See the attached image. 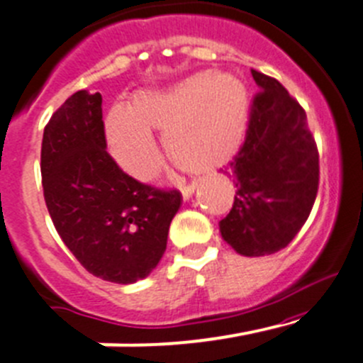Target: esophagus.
<instances>
[{
    "label": "esophagus",
    "mask_w": 363,
    "mask_h": 363,
    "mask_svg": "<svg viewBox=\"0 0 363 363\" xmlns=\"http://www.w3.org/2000/svg\"><path fill=\"white\" fill-rule=\"evenodd\" d=\"M197 182L193 181V182H189L188 186H181V193H182V199H184V201H188L189 197H191L193 193H195V189H197Z\"/></svg>",
    "instance_id": "esophagus-1"
}]
</instances>
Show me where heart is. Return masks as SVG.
<instances>
[{
    "mask_svg": "<svg viewBox=\"0 0 363 363\" xmlns=\"http://www.w3.org/2000/svg\"><path fill=\"white\" fill-rule=\"evenodd\" d=\"M249 116V93L225 73H195L162 91H140L105 116L104 130L118 164L132 177L152 181L161 154L150 130H164V145L186 170L209 172L238 152Z\"/></svg>",
    "mask_w": 363,
    "mask_h": 363,
    "instance_id": "1",
    "label": "heart"
}]
</instances>
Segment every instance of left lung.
<instances>
[{
  "instance_id": "1",
  "label": "left lung",
  "mask_w": 363,
  "mask_h": 363,
  "mask_svg": "<svg viewBox=\"0 0 363 363\" xmlns=\"http://www.w3.org/2000/svg\"><path fill=\"white\" fill-rule=\"evenodd\" d=\"M250 73L259 93L245 141L223 172L236 195L220 233L242 256H267L289 245L310 216L319 189V152L299 101L272 77Z\"/></svg>"
}]
</instances>
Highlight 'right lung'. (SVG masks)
<instances>
[{"label": "right lung", "mask_w": 363, "mask_h": 363, "mask_svg": "<svg viewBox=\"0 0 363 363\" xmlns=\"http://www.w3.org/2000/svg\"><path fill=\"white\" fill-rule=\"evenodd\" d=\"M105 148L101 94L77 91L44 127V201L59 236L87 272L130 284L161 262L182 197L177 189L128 177Z\"/></svg>", "instance_id": "add662e5"}]
</instances>
